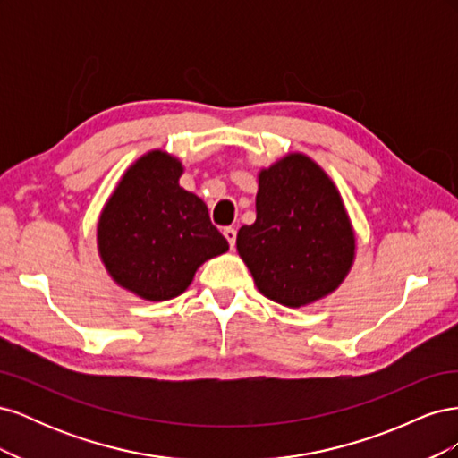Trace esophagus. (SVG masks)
<instances>
[{"instance_id":"34e87169","label":"esophagus","mask_w":458,"mask_h":458,"mask_svg":"<svg viewBox=\"0 0 458 458\" xmlns=\"http://www.w3.org/2000/svg\"><path fill=\"white\" fill-rule=\"evenodd\" d=\"M224 237L227 239L229 246L234 248V242H237V229H234V227H225L224 229Z\"/></svg>"}]
</instances>
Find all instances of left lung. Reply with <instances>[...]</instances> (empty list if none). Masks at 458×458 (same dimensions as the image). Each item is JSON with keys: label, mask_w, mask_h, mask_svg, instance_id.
<instances>
[{"label": "left lung", "mask_w": 458, "mask_h": 458, "mask_svg": "<svg viewBox=\"0 0 458 458\" xmlns=\"http://www.w3.org/2000/svg\"><path fill=\"white\" fill-rule=\"evenodd\" d=\"M237 250L259 293L286 308L335 293L352 269L355 234L321 165L293 152L259 172L256 221L239 229Z\"/></svg>", "instance_id": "left-lung-1"}]
</instances>
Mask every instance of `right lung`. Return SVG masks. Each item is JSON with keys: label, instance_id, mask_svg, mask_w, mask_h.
<instances>
[{"label": "right lung", "instance_id": "1", "mask_svg": "<svg viewBox=\"0 0 458 458\" xmlns=\"http://www.w3.org/2000/svg\"><path fill=\"white\" fill-rule=\"evenodd\" d=\"M182 174V162L168 152H147L123 174L97 224L108 275L143 300L185 293L206 259L229 250L206 204L179 187Z\"/></svg>", "mask_w": 458, "mask_h": 458}]
</instances>
